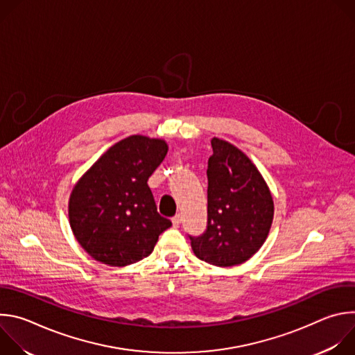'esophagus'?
I'll use <instances>...</instances> for the list:
<instances>
[{
    "label": "esophagus",
    "instance_id": "34e87169",
    "mask_svg": "<svg viewBox=\"0 0 355 355\" xmlns=\"http://www.w3.org/2000/svg\"><path fill=\"white\" fill-rule=\"evenodd\" d=\"M181 220H182V216H181V215H175V216L171 219V222H173L174 226H178V225L181 223Z\"/></svg>",
    "mask_w": 355,
    "mask_h": 355
}]
</instances>
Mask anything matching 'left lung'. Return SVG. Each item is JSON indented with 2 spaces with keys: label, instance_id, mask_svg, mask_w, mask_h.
Here are the masks:
<instances>
[{
  "label": "left lung",
  "instance_id": "obj_1",
  "mask_svg": "<svg viewBox=\"0 0 355 355\" xmlns=\"http://www.w3.org/2000/svg\"><path fill=\"white\" fill-rule=\"evenodd\" d=\"M208 160V227L191 237L193 254L216 267L245 263L261 248L274 219L271 191L240 148L214 137Z\"/></svg>",
  "mask_w": 355,
  "mask_h": 355
}]
</instances>
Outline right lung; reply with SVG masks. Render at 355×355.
Wrapping results in <instances>:
<instances>
[{
  "instance_id": "right-lung-1",
  "label": "right lung",
  "mask_w": 355,
  "mask_h": 355,
  "mask_svg": "<svg viewBox=\"0 0 355 355\" xmlns=\"http://www.w3.org/2000/svg\"><path fill=\"white\" fill-rule=\"evenodd\" d=\"M168 151L166 140L129 136L101 156L76 182L69 199L74 237L111 267L135 264L153 251L171 222L159 215L147 180Z\"/></svg>"
}]
</instances>
